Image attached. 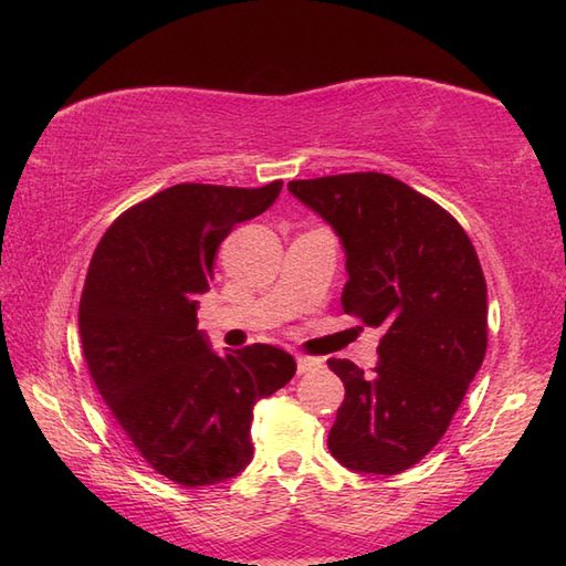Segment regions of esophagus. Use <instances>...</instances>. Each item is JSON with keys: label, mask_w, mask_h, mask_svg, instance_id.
<instances>
[{"label": "esophagus", "mask_w": 566, "mask_h": 566, "mask_svg": "<svg viewBox=\"0 0 566 566\" xmlns=\"http://www.w3.org/2000/svg\"><path fill=\"white\" fill-rule=\"evenodd\" d=\"M323 365V359L318 357H308V355H296V371L298 375H306V371L316 369Z\"/></svg>", "instance_id": "1"}]
</instances>
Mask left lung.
<instances>
[{"label": "left lung", "instance_id": "1", "mask_svg": "<svg viewBox=\"0 0 566 566\" xmlns=\"http://www.w3.org/2000/svg\"><path fill=\"white\" fill-rule=\"evenodd\" d=\"M290 191L345 248L343 311L381 328L369 371L328 359L345 399L331 454L365 474H399L436 448L486 355V280L452 213L381 172L294 179Z\"/></svg>", "mask_w": 566, "mask_h": 566}]
</instances>
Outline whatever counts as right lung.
<instances>
[{"label":"right lung","mask_w":566,"mask_h":566,"mask_svg":"<svg viewBox=\"0 0 566 566\" xmlns=\"http://www.w3.org/2000/svg\"><path fill=\"white\" fill-rule=\"evenodd\" d=\"M280 191L282 179L167 187L118 216L92 255L80 296L90 377L138 454L175 484L243 472L252 408L296 371L280 347L213 355L197 331V296L209 292L221 240Z\"/></svg>","instance_id":"obj_1"}]
</instances>
